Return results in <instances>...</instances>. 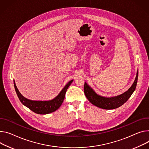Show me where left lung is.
Masks as SVG:
<instances>
[{
  "label": "left lung",
  "instance_id": "obj_1",
  "mask_svg": "<svg viewBox=\"0 0 149 149\" xmlns=\"http://www.w3.org/2000/svg\"><path fill=\"white\" fill-rule=\"evenodd\" d=\"M139 71H137L136 78L135 79L132 86L123 94L118 96L112 97H102L94 92L86 83H84V91L87 99L94 106H97L104 109H113L124 104L131 97L132 94L136 90L137 80H138Z\"/></svg>",
  "mask_w": 149,
  "mask_h": 149
}]
</instances>
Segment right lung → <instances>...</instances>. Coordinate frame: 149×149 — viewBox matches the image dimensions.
<instances>
[{"instance_id":"right-lung-1","label":"right lung","mask_w":149,"mask_h":149,"mask_svg":"<svg viewBox=\"0 0 149 149\" xmlns=\"http://www.w3.org/2000/svg\"><path fill=\"white\" fill-rule=\"evenodd\" d=\"M72 81L73 80L70 81L65 86V87L62 89V90L60 92V93L58 94V96L56 97L50 101L43 102L33 101L29 100L21 95V93L19 92L15 83L14 87L19 100L24 105L29 107L30 110H31L33 112L36 113L44 115L55 112L61 106L65 96L66 91L68 88L69 87V86L72 83Z\"/></svg>"}]
</instances>
